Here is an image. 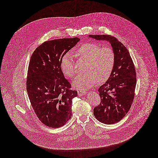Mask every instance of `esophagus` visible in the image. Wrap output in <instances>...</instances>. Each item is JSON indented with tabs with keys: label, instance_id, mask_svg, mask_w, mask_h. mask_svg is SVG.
I'll list each match as a JSON object with an SVG mask.
<instances>
[{
	"label": "esophagus",
	"instance_id": "1",
	"mask_svg": "<svg viewBox=\"0 0 158 158\" xmlns=\"http://www.w3.org/2000/svg\"><path fill=\"white\" fill-rule=\"evenodd\" d=\"M86 91L84 90H82V89H80V90H78V94L79 96H81L83 95H85L86 94Z\"/></svg>",
	"mask_w": 158,
	"mask_h": 158
}]
</instances>
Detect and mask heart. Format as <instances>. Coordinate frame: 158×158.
<instances>
[{
	"mask_svg": "<svg viewBox=\"0 0 158 158\" xmlns=\"http://www.w3.org/2000/svg\"><path fill=\"white\" fill-rule=\"evenodd\" d=\"M75 53L81 58L88 60L86 71L80 74L74 81V86L79 89L89 88L97 81L104 83L108 80L115 64V54L109 47H102L95 43H86L81 45ZM61 67L69 77H73L76 74L74 61L70 55H66L61 62Z\"/></svg>",
	"mask_w": 158,
	"mask_h": 158,
	"instance_id": "b5f03b06",
	"label": "heart"
}]
</instances>
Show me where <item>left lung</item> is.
<instances>
[{"mask_svg":"<svg viewBox=\"0 0 158 158\" xmlns=\"http://www.w3.org/2000/svg\"><path fill=\"white\" fill-rule=\"evenodd\" d=\"M89 37L110 43L115 54L111 76L98 90L101 102L94 109V115L99 122L114 124L125 116L133 102L136 85L135 64L127 48L116 38L106 35H90Z\"/></svg>","mask_w":158,"mask_h":158,"instance_id":"1","label":"left lung"}]
</instances>
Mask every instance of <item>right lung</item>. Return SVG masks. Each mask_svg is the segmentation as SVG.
Returning a JSON list of instances; mask_svg holds the SVG:
<instances>
[{"label": "right lung", "instance_id": "1", "mask_svg": "<svg viewBox=\"0 0 158 158\" xmlns=\"http://www.w3.org/2000/svg\"><path fill=\"white\" fill-rule=\"evenodd\" d=\"M80 39L47 41L33 53L27 72V91L39 120L50 128L64 125L72 116V100L78 95L61 70L63 57Z\"/></svg>", "mask_w": 158, "mask_h": 158}]
</instances>
